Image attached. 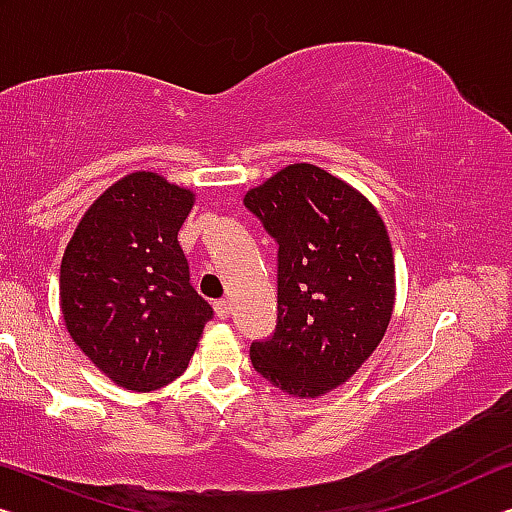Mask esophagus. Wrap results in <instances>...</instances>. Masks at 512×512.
Segmentation results:
<instances>
[{
  "label": "esophagus",
  "instance_id": "esophagus-1",
  "mask_svg": "<svg viewBox=\"0 0 512 512\" xmlns=\"http://www.w3.org/2000/svg\"><path fill=\"white\" fill-rule=\"evenodd\" d=\"M213 310H216V315H218L220 319H225L227 315H230V301H227V299L213 301Z\"/></svg>",
  "mask_w": 512,
  "mask_h": 512
}]
</instances>
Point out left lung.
<instances>
[{"label": "left lung", "mask_w": 512, "mask_h": 512, "mask_svg": "<svg viewBox=\"0 0 512 512\" xmlns=\"http://www.w3.org/2000/svg\"><path fill=\"white\" fill-rule=\"evenodd\" d=\"M278 243V324L250 345L253 368L317 398L368 361L395 305L393 248L377 209L338 177L294 163L243 197Z\"/></svg>", "instance_id": "1"}]
</instances>
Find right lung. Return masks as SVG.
<instances>
[{"mask_svg": "<svg viewBox=\"0 0 512 512\" xmlns=\"http://www.w3.org/2000/svg\"><path fill=\"white\" fill-rule=\"evenodd\" d=\"M195 195L133 172L87 209L61 259L59 301L75 345L128 391L188 368L213 308L190 285L177 234Z\"/></svg>", "mask_w": 512, "mask_h": 512, "instance_id": "right-lung-1", "label": "right lung"}]
</instances>
